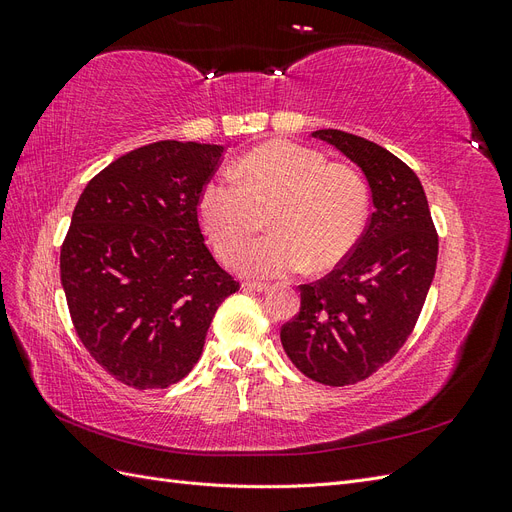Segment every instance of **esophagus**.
I'll return each instance as SVG.
<instances>
[{"mask_svg":"<svg viewBox=\"0 0 512 512\" xmlns=\"http://www.w3.org/2000/svg\"><path fill=\"white\" fill-rule=\"evenodd\" d=\"M241 288L250 290V292H267L269 284H265V282H243Z\"/></svg>","mask_w":512,"mask_h":512,"instance_id":"1","label":"esophagus"}]
</instances>
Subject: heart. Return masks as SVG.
I'll use <instances>...</instances> for the list:
<instances>
[{"mask_svg":"<svg viewBox=\"0 0 512 512\" xmlns=\"http://www.w3.org/2000/svg\"><path fill=\"white\" fill-rule=\"evenodd\" d=\"M271 210L272 235L240 245ZM198 222L215 254L254 277H284L312 265L337 267L363 237L369 190L354 168L329 164L297 143L260 145L235 164V175L209 179L198 194Z\"/></svg>","mask_w":512,"mask_h":512,"instance_id":"1","label":"heart"}]
</instances>
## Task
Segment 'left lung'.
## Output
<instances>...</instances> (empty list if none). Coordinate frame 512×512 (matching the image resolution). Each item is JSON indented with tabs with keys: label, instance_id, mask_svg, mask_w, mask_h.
<instances>
[{
	"label": "left lung",
	"instance_id": "1",
	"mask_svg": "<svg viewBox=\"0 0 512 512\" xmlns=\"http://www.w3.org/2000/svg\"><path fill=\"white\" fill-rule=\"evenodd\" d=\"M363 170L371 213L363 237L327 277L303 284L301 309L280 337L307 378L346 386L369 378L406 344L438 262L421 181L391 151L342 130H316Z\"/></svg>",
	"mask_w": 512,
	"mask_h": 512
}]
</instances>
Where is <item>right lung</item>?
Here are the masks:
<instances>
[{
  "label": "right lung",
  "mask_w": 512,
  "mask_h": 512,
  "mask_svg": "<svg viewBox=\"0 0 512 512\" xmlns=\"http://www.w3.org/2000/svg\"><path fill=\"white\" fill-rule=\"evenodd\" d=\"M222 145L160 141L87 183L61 245V286L89 354L132 389H166L192 371L209 324L239 282L215 262L198 194Z\"/></svg>",
  "instance_id": "obj_1"
}]
</instances>
